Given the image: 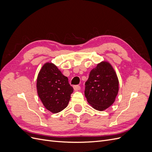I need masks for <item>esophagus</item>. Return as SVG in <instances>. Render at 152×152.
Segmentation results:
<instances>
[{"instance_id":"esophagus-1","label":"esophagus","mask_w":152,"mask_h":152,"mask_svg":"<svg viewBox=\"0 0 152 152\" xmlns=\"http://www.w3.org/2000/svg\"><path fill=\"white\" fill-rule=\"evenodd\" d=\"M73 89H74V91H79L80 89V86H73Z\"/></svg>"}]
</instances>
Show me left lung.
I'll return each mask as SVG.
<instances>
[{
    "label": "left lung",
    "instance_id": "8db88e82",
    "mask_svg": "<svg viewBox=\"0 0 152 152\" xmlns=\"http://www.w3.org/2000/svg\"><path fill=\"white\" fill-rule=\"evenodd\" d=\"M85 85L87 102L98 111H103L113 104L119 89L117 73L107 61L99 63L91 70Z\"/></svg>",
    "mask_w": 152,
    "mask_h": 152
}]
</instances>
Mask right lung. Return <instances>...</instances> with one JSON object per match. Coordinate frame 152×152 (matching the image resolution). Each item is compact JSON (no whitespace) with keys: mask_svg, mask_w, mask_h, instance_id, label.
Segmentation results:
<instances>
[{"mask_svg":"<svg viewBox=\"0 0 152 152\" xmlns=\"http://www.w3.org/2000/svg\"><path fill=\"white\" fill-rule=\"evenodd\" d=\"M37 91L43 105L49 111L56 113L65 109L73 92L68 78L53 63L47 62L39 72Z\"/></svg>","mask_w":152,"mask_h":152,"instance_id":"right-lung-1","label":"right lung"}]
</instances>
